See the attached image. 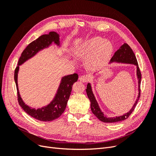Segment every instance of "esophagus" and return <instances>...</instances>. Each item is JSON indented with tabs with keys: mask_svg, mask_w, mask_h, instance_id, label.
Returning a JSON list of instances; mask_svg holds the SVG:
<instances>
[{
	"mask_svg": "<svg viewBox=\"0 0 156 156\" xmlns=\"http://www.w3.org/2000/svg\"><path fill=\"white\" fill-rule=\"evenodd\" d=\"M79 79L80 80V81L83 83H87L88 80V77L87 75H81V76L79 77Z\"/></svg>",
	"mask_w": 156,
	"mask_h": 156,
	"instance_id": "esophagus-1",
	"label": "esophagus"
}]
</instances>
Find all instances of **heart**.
<instances>
[{"instance_id":"obj_1","label":"heart","mask_w":156,"mask_h":156,"mask_svg":"<svg viewBox=\"0 0 156 156\" xmlns=\"http://www.w3.org/2000/svg\"><path fill=\"white\" fill-rule=\"evenodd\" d=\"M113 47L109 41L96 37L88 40L83 46L75 51L78 57H88V67L96 69L105 65L112 53Z\"/></svg>"}]
</instances>
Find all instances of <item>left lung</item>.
Wrapping results in <instances>:
<instances>
[{"label": "left lung", "instance_id": "1", "mask_svg": "<svg viewBox=\"0 0 156 156\" xmlns=\"http://www.w3.org/2000/svg\"><path fill=\"white\" fill-rule=\"evenodd\" d=\"M112 62H119V63H124V64H134L136 66V76L138 79V90L139 94L137 98L134 103V105L132 107L129 112H126V114L120 116H115V117H108L104 113H103L101 108L98 105V103L97 102L96 98L94 96L93 92L92 90L91 84L88 83L87 87L86 89V92L87 94L88 98L90 101V108L91 111L93 114L95 115L98 119L103 122H107V123H113V122H117L124 120L127 119V118L129 116L135 109V108L137 104V102L139 100V98L140 96V81H141V73L140 72V69L138 66L137 60H136V56L132 51L131 48L127 45V44H124L122 45L119 49H118L113 55L112 58L111 59L110 63Z\"/></svg>", "mask_w": 156, "mask_h": 156}]
</instances>
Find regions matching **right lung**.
I'll use <instances>...</instances> for the list:
<instances>
[{
  "instance_id": "right-lung-1",
  "label": "right lung",
  "mask_w": 156,
  "mask_h": 156,
  "mask_svg": "<svg viewBox=\"0 0 156 156\" xmlns=\"http://www.w3.org/2000/svg\"><path fill=\"white\" fill-rule=\"evenodd\" d=\"M53 42L60 46L59 34L56 32H50L48 34L41 35L38 38L31 42L21 53L14 72V80L16 84L19 104L28 115L36 120L44 122H49L58 119L64 112L72 92V85L77 81L78 75L73 73L63 77L53 100L47 106L36 109L26 105L21 98L18 88L17 74L20 65L33 57L41 50L49 48Z\"/></svg>"
}]
</instances>
